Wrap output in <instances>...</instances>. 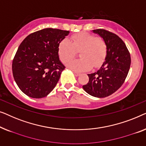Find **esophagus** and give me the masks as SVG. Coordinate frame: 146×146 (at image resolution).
<instances>
[{
    "label": "esophagus",
    "mask_w": 146,
    "mask_h": 146,
    "mask_svg": "<svg viewBox=\"0 0 146 146\" xmlns=\"http://www.w3.org/2000/svg\"><path fill=\"white\" fill-rule=\"evenodd\" d=\"M74 75H75V76H77V77H78V76H79L80 75H81V73H79V72H77V71H74Z\"/></svg>",
    "instance_id": "esophagus-1"
}]
</instances>
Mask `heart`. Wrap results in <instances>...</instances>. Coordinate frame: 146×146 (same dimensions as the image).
<instances>
[{"mask_svg":"<svg viewBox=\"0 0 146 146\" xmlns=\"http://www.w3.org/2000/svg\"><path fill=\"white\" fill-rule=\"evenodd\" d=\"M79 51L81 58L74 59L67 63V67L74 71H85L100 66L105 59L107 45L101 37L83 32L71 36L69 40H61L58 46V53L61 61L66 63Z\"/></svg>","mask_w":146,"mask_h":146,"instance_id":"heart-1","label":"heart"}]
</instances>
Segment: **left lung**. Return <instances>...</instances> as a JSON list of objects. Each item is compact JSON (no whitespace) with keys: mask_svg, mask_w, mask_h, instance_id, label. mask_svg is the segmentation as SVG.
Instances as JSON below:
<instances>
[{"mask_svg":"<svg viewBox=\"0 0 146 146\" xmlns=\"http://www.w3.org/2000/svg\"><path fill=\"white\" fill-rule=\"evenodd\" d=\"M93 32L105 40L107 53L101 67L88 74L89 81L83 88L90 95L104 98L116 92L124 83L130 67L131 57L126 44L117 35L104 29Z\"/></svg>","mask_w":146,"mask_h":146,"instance_id":"8db88e82","label":"left lung"}]
</instances>
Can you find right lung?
Segmentation results:
<instances>
[{
	"label": "right lung",
	"instance_id": "obj_1",
	"mask_svg": "<svg viewBox=\"0 0 146 146\" xmlns=\"http://www.w3.org/2000/svg\"><path fill=\"white\" fill-rule=\"evenodd\" d=\"M69 34L66 30L45 28L22 41L12 67L14 81L24 94L40 98L53 91L65 68L59 60L58 46Z\"/></svg>",
	"mask_w": 146,
	"mask_h": 146
}]
</instances>
